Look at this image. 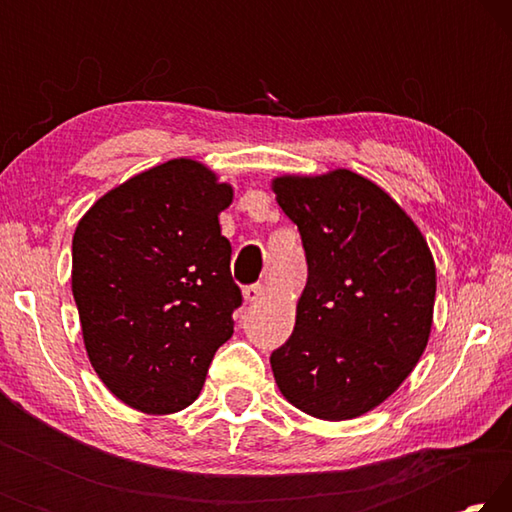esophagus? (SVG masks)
Here are the masks:
<instances>
[{
  "label": "esophagus",
  "instance_id": "34e87169",
  "mask_svg": "<svg viewBox=\"0 0 512 512\" xmlns=\"http://www.w3.org/2000/svg\"><path fill=\"white\" fill-rule=\"evenodd\" d=\"M262 296H264V284H248V287L244 289L246 302H257V300H262Z\"/></svg>",
  "mask_w": 512,
  "mask_h": 512
}]
</instances>
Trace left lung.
Returning <instances> with one entry per match:
<instances>
[{
  "label": "left lung",
  "mask_w": 512,
  "mask_h": 512,
  "mask_svg": "<svg viewBox=\"0 0 512 512\" xmlns=\"http://www.w3.org/2000/svg\"><path fill=\"white\" fill-rule=\"evenodd\" d=\"M273 189L307 257L296 327L271 354L273 377L314 418H357L395 393L427 348L436 300L429 246L359 173L284 176Z\"/></svg>",
  "instance_id": "1"
}]
</instances>
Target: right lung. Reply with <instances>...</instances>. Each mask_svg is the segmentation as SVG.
<instances>
[{
	"instance_id": "1",
	"label": "right lung",
	"mask_w": 512,
	"mask_h": 512,
	"mask_svg": "<svg viewBox=\"0 0 512 512\" xmlns=\"http://www.w3.org/2000/svg\"><path fill=\"white\" fill-rule=\"evenodd\" d=\"M230 185L169 160L112 189L79 221L72 291L92 368L137 411L192 404L214 352L235 332L241 289L219 212Z\"/></svg>"
}]
</instances>
